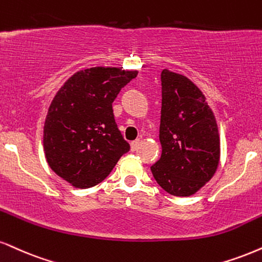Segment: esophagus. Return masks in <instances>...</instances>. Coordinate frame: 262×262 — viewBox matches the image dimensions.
Segmentation results:
<instances>
[{"label":"esophagus","mask_w":262,"mask_h":262,"mask_svg":"<svg viewBox=\"0 0 262 262\" xmlns=\"http://www.w3.org/2000/svg\"><path fill=\"white\" fill-rule=\"evenodd\" d=\"M140 144H141V142H140V140H136V141H134V142H131V150H137L138 148H140Z\"/></svg>","instance_id":"esophagus-1"}]
</instances>
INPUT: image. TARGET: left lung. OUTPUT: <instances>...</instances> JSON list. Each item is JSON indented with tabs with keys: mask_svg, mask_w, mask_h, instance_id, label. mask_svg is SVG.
Segmentation results:
<instances>
[{
	"mask_svg": "<svg viewBox=\"0 0 262 262\" xmlns=\"http://www.w3.org/2000/svg\"><path fill=\"white\" fill-rule=\"evenodd\" d=\"M161 157L150 170L171 195L189 196L211 180L220 161L217 124L205 96L188 77L161 72Z\"/></svg>",
	"mask_w": 262,
	"mask_h": 262,
	"instance_id": "1",
	"label": "left lung"
}]
</instances>
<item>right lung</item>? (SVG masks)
Here are the masks:
<instances>
[{
	"label": "right lung",
	"instance_id": "right-lung-1",
	"mask_svg": "<svg viewBox=\"0 0 262 262\" xmlns=\"http://www.w3.org/2000/svg\"><path fill=\"white\" fill-rule=\"evenodd\" d=\"M137 74L105 67L80 70L51 102L43 126L45 157L51 169L76 188L101 183L130 150L112 103Z\"/></svg>",
	"mask_w": 262,
	"mask_h": 262
}]
</instances>
